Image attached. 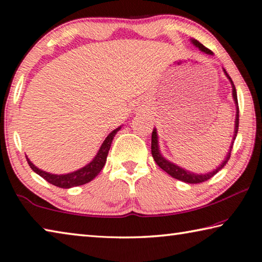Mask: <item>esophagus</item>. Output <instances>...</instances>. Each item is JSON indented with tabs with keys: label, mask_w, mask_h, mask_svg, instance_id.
<instances>
[{
	"label": "esophagus",
	"mask_w": 262,
	"mask_h": 262,
	"mask_svg": "<svg viewBox=\"0 0 262 262\" xmlns=\"http://www.w3.org/2000/svg\"><path fill=\"white\" fill-rule=\"evenodd\" d=\"M140 108H141V107H140Z\"/></svg>",
	"instance_id": "obj_1"
}]
</instances>
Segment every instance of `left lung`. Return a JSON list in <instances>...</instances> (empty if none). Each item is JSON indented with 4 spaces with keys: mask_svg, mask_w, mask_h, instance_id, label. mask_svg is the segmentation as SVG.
<instances>
[{
    "mask_svg": "<svg viewBox=\"0 0 262 262\" xmlns=\"http://www.w3.org/2000/svg\"><path fill=\"white\" fill-rule=\"evenodd\" d=\"M190 42L193 43V45L199 48L201 52H205L206 54H209L212 55V52L208 50L207 47H205L202 45L201 42H199L198 40H195V39H190ZM223 72L225 74V76L228 77V79L231 83V86H232V97H233V101H234V105H236V120H234V132H233V136H232V141H231V145H230V149L227 154V156H225L224 161L222 162L219 166L214 170L210 171V172H207V173H195V172L192 171H188L186 170V168L181 167L179 165H177V164L172 163L166 159L165 157L163 156L161 150H159V144H158V134H157V129L156 128H154L152 130V135H151V154H152V157L155 159V162H156L157 165L166 172L167 174H170L172 178L174 179H178L184 181V183H187V184H200L203 183V181H207L208 179H210L211 177H214L217 172L221 171L222 168L224 167L225 164L228 163L229 158H230V155H231V149H232V145H233V142L236 140V136H237V133H238V126H239V108H238V99H237V91H236V88H234V84L232 82L231 77L229 76L227 70L223 68Z\"/></svg>",
    "mask_w": 262,
    "mask_h": 262,
    "instance_id": "left-lung-1",
    "label": "left lung"
}]
</instances>
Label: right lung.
<instances>
[{"label": "right lung", "instance_id": "1", "mask_svg": "<svg viewBox=\"0 0 262 262\" xmlns=\"http://www.w3.org/2000/svg\"><path fill=\"white\" fill-rule=\"evenodd\" d=\"M120 129H121V126L110 133L107 137L105 139V141L103 142V144L100 145V148L95 156V158L92 159L90 163L86 164L85 166L78 168L76 171L70 172V173H64V174L50 173V172H46L41 170V168L35 166L34 164L28 158V156H25L26 161H28L30 167L32 168L35 173L40 176L41 178L48 181L50 184L56 186V187L72 188V187H75V186H81L84 184H88L90 183L92 179H95L96 177L99 174V172L103 170V167L106 163V158H107V155H108V150L111 148V144H112V141L114 139L115 134H117Z\"/></svg>", "mask_w": 262, "mask_h": 262}]
</instances>
